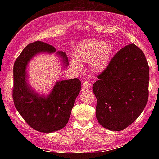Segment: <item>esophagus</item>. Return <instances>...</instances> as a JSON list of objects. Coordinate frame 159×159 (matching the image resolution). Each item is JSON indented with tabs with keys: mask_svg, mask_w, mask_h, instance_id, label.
Listing matches in <instances>:
<instances>
[{
	"mask_svg": "<svg viewBox=\"0 0 159 159\" xmlns=\"http://www.w3.org/2000/svg\"><path fill=\"white\" fill-rule=\"evenodd\" d=\"M91 84H90L89 81H84V82H83V84H82L83 89H86V90H89L90 88H91Z\"/></svg>",
	"mask_w": 159,
	"mask_h": 159,
	"instance_id": "esophagus-1",
	"label": "esophagus"
}]
</instances>
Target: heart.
<instances>
[{
	"mask_svg": "<svg viewBox=\"0 0 159 159\" xmlns=\"http://www.w3.org/2000/svg\"><path fill=\"white\" fill-rule=\"evenodd\" d=\"M112 46L108 41H100L96 39L83 41L75 51V58L78 61L89 63L91 70L96 73L105 69L109 63ZM72 66L79 68L76 61H72Z\"/></svg>",
	"mask_w": 159,
	"mask_h": 159,
	"instance_id": "obj_1",
	"label": "heart"
}]
</instances>
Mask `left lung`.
Listing matches in <instances>:
<instances>
[{"instance_id":"left-lung-1","label":"left lung","mask_w":159,"mask_h":159,"mask_svg":"<svg viewBox=\"0 0 159 159\" xmlns=\"http://www.w3.org/2000/svg\"><path fill=\"white\" fill-rule=\"evenodd\" d=\"M97 78L92 89L98 121L110 131L124 130L148 102L149 67L143 51L134 44L125 46Z\"/></svg>"}]
</instances>
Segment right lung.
I'll use <instances>...</instances> for the list:
<instances>
[{
  "mask_svg": "<svg viewBox=\"0 0 159 159\" xmlns=\"http://www.w3.org/2000/svg\"><path fill=\"white\" fill-rule=\"evenodd\" d=\"M53 46L42 41L30 43L24 48L14 65L13 100L16 109L25 121L34 130L44 133L63 129L69 120L75 99L81 89L78 78L57 81L47 97L35 93L27 81L26 68L28 62L40 52L54 53ZM62 58L64 68L68 59L63 51L57 52Z\"/></svg>",
  "mask_w": 159,
  "mask_h": 159,
  "instance_id": "1",
  "label": "right lung"
}]
</instances>
